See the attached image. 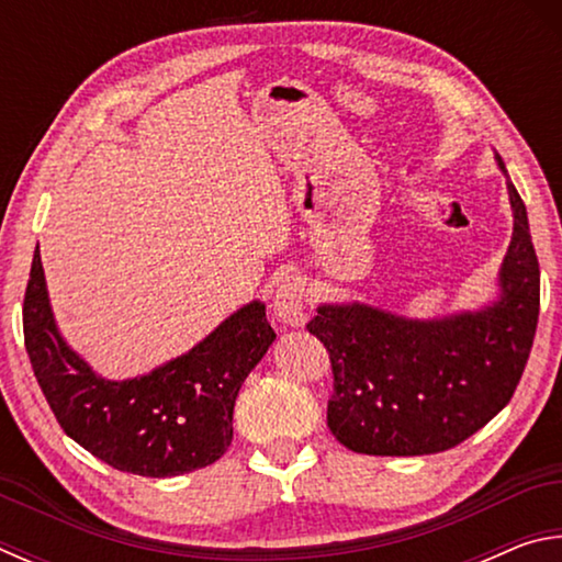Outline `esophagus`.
Instances as JSON below:
<instances>
[{
  "label": "esophagus",
  "instance_id": "34e87169",
  "mask_svg": "<svg viewBox=\"0 0 562 562\" xmlns=\"http://www.w3.org/2000/svg\"><path fill=\"white\" fill-rule=\"evenodd\" d=\"M272 315L278 317L282 325L302 327L304 319V282L300 278H284L280 280L278 290L272 297Z\"/></svg>",
  "mask_w": 562,
  "mask_h": 562
}]
</instances>
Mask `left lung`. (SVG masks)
Returning a JSON list of instances; mask_svg holds the SVG:
<instances>
[{"instance_id":"left-lung-1","label":"left lung","mask_w":562,"mask_h":562,"mask_svg":"<svg viewBox=\"0 0 562 562\" xmlns=\"http://www.w3.org/2000/svg\"><path fill=\"white\" fill-rule=\"evenodd\" d=\"M506 186L513 237L498 274L501 297L488 307L406 319L351 302L322 304L310 319V335L327 347L335 374L327 426L349 451L439 453L510 402L538 327L540 268L526 205L510 180Z\"/></svg>"}]
</instances>
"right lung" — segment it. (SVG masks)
Instances as JSON below:
<instances>
[{
  "label": "right lung",
  "mask_w": 562,
  "mask_h": 562,
  "mask_svg": "<svg viewBox=\"0 0 562 562\" xmlns=\"http://www.w3.org/2000/svg\"><path fill=\"white\" fill-rule=\"evenodd\" d=\"M272 341L265 304L255 300L188 355L109 382L59 335L42 258L32 260L24 345L36 382L66 436L119 471L168 479L221 459L233 441L237 392Z\"/></svg>",
  "instance_id": "right-lung-1"
}]
</instances>
